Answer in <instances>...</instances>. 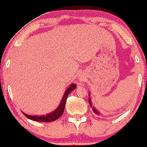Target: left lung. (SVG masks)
<instances>
[{"label":"left lung","mask_w":147,"mask_h":147,"mask_svg":"<svg viewBox=\"0 0 147 147\" xmlns=\"http://www.w3.org/2000/svg\"><path fill=\"white\" fill-rule=\"evenodd\" d=\"M89 103H90V107H92V110H93V111H94V113H96V114H97V115H99L100 114L99 112H98V111L96 110L95 108H94V107H93V105H92V100H91L90 94H89Z\"/></svg>","instance_id":"1"}]
</instances>
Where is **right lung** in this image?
<instances>
[{
  "label": "right lung",
  "mask_w": 147,
  "mask_h": 147,
  "mask_svg": "<svg viewBox=\"0 0 147 147\" xmlns=\"http://www.w3.org/2000/svg\"><path fill=\"white\" fill-rule=\"evenodd\" d=\"M77 87L76 84H71L69 87H68L67 90L65 92L64 96H63L62 100H61L60 104L59 105L58 107L55 111H53V112L51 113H49V114L46 115H40V116H32V115H29L26 114V113H23V114L27 118L30 119L35 121H39V122H51L53 121H55L57 119L60 117L63 114V112H64V108H65V105H66V99H67V97L68 94H70L72 91H73Z\"/></svg>",
  "instance_id": "add662e5"
}]
</instances>
